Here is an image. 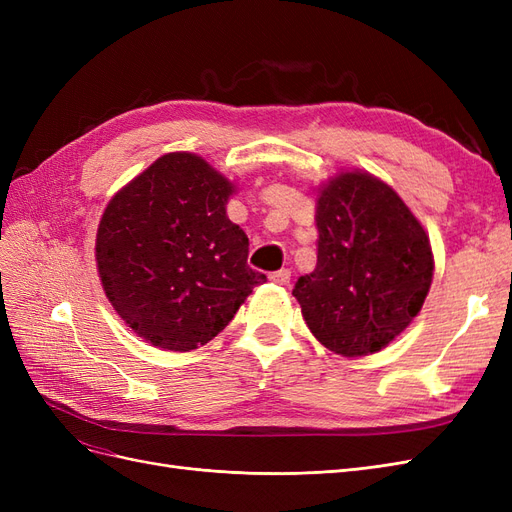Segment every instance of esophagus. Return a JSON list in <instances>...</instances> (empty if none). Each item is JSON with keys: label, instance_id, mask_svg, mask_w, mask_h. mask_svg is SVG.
I'll return each instance as SVG.
<instances>
[{"label": "esophagus", "instance_id": "esophagus-1", "mask_svg": "<svg viewBox=\"0 0 512 512\" xmlns=\"http://www.w3.org/2000/svg\"><path fill=\"white\" fill-rule=\"evenodd\" d=\"M269 280L277 286H288L290 284V271L288 269H282V271H275L269 275Z\"/></svg>", "mask_w": 512, "mask_h": 512}]
</instances>
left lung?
Returning <instances> with one entry per match:
<instances>
[{"label": "left lung", "instance_id": "1", "mask_svg": "<svg viewBox=\"0 0 512 512\" xmlns=\"http://www.w3.org/2000/svg\"><path fill=\"white\" fill-rule=\"evenodd\" d=\"M318 262L294 284L309 331L335 354L380 352L421 312L433 280L423 224L389 183L342 170L318 188Z\"/></svg>", "mask_w": 512, "mask_h": 512}]
</instances>
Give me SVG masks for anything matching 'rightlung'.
<instances>
[{"mask_svg": "<svg viewBox=\"0 0 512 512\" xmlns=\"http://www.w3.org/2000/svg\"><path fill=\"white\" fill-rule=\"evenodd\" d=\"M235 192L196 153L173 151L108 200L96 235L106 299L151 346L190 352L218 335L267 277L247 267Z\"/></svg>", "mask_w": 512, "mask_h": 512, "instance_id": "add662e5", "label": "right lung"}]
</instances>
